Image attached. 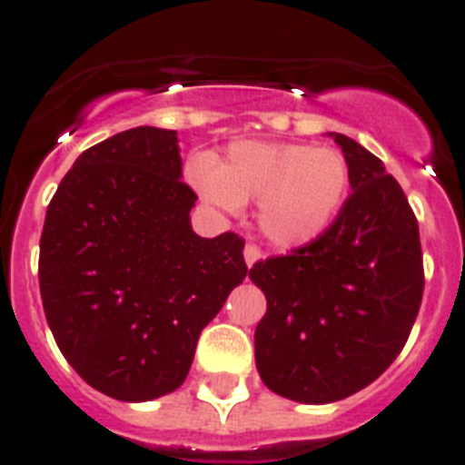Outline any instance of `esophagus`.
Segmentation results:
<instances>
[{
	"mask_svg": "<svg viewBox=\"0 0 465 465\" xmlns=\"http://www.w3.org/2000/svg\"><path fill=\"white\" fill-rule=\"evenodd\" d=\"M243 260H245V264H248V266L255 264V262L260 260V248H257V245H245Z\"/></svg>",
	"mask_w": 465,
	"mask_h": 465,
	"instance_id": "esophagus-1",
	"label": "esophagus"
}]
</instances>
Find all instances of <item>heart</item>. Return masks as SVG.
<instances>
[{"label":"heart","instance_id":"b5f03b06","mask_svg":"<svg viewBox=\"0 0 465 465\" xmlns=\"http://www.w3.org/2000/svg\"><path fill=\"white\" fill-rule=\"evenodd\" d=\"M193 184L210 203L238 210L257 203V224L272 245L297 250L332 229L351 189L349 163L337 149L241 140L220 165L196 159Z\"/></svg>","mask_w":465,"mask_h":465}]
</instances>
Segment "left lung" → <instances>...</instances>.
Instances as JSON below:
<instances>
[{
    "mask_svg": "<svg viewBox=\"0 0 465 465\" xmlns=\"http://www.w3.org/2000/svg\"><path fill=\"white\" fill-rule=\"evenodd\" d=\"M351 196L316 243L250 269L266 297L255 362L273 393L304 405L344 401L398 358L423 294L417 217L381 159L330 133Z\"/></svg>",
    "mask_w": 465,
    "mask_h": 465,
    "instance_id": "1",
    "label": "left lung"
}]
</instances>
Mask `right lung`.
<instances>
[{"mask_svg":"<svg viewBox=\"0 0 465 465\" xmlns=\"http://www.w3.org/2000/svg\"><path fill=\"white\" fill-rule=\"evenodd\" d=\"M177 131L137 126L93 144L48 203L39 290L60 353L114 401L187 379L201 330L248 273L233 232L201 238Z\"/></svg>","mask_w":465,"mask_h":465,"instance_id":"add662e5","label":"right lung"}]
</instances>
